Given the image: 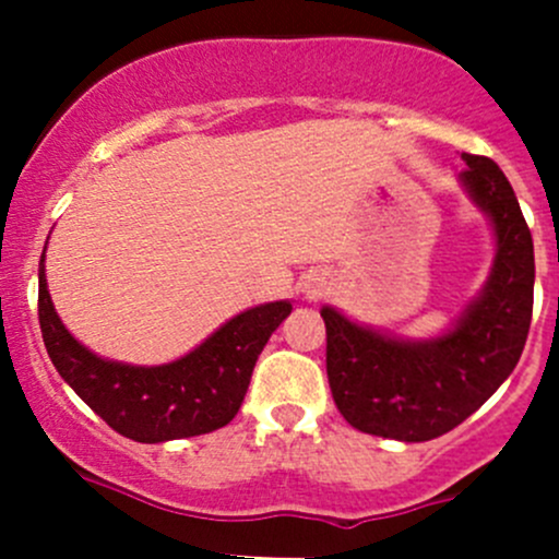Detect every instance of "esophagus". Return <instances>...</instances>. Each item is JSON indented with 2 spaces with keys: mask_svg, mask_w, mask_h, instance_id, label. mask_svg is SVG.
I'll list each match as a JSON object with an SVG mask.
<instances>
[{
  "mask_svg": "<svg viewBox=\"0 0 559 559\" xmlns=\"http://www.w3.org/2000/svg\"><path fill=\"white\" fill-rule=\"evenodd\" d=\"M308 295H311V297L319 295V286H308Z\"/></svg>",
  "mask_w": 559,
  "mask_h": 559,
  "instance_id": "34e87169",
  "label": "esophagus"
}]
</instances>
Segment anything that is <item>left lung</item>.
<instances>
[{
	"instance_id": "1",
	"label": "left lung",
	"mask_w": 559,
	"mask_h": 559,
	"mask_svg": "<svg viewBox=\"0 0 559 559\" xmlns=\"http://www.w3.org/2000/svg\"><path fill=\"white\" fill-rule=\"evenodd\" d=\"M462 183L498 235L492 275L452 332L436 341H394L332 308L326 379L343 419L370 436L432 441L481 408L522 357L533 319V235L514 189L487 156L462 154Z\"/></svg>"
}]
</instances>
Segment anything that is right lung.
Instances as JSON below:
<instances>
[{
  "label": "right lung",
  "mask_w": 559,
  "mask_h": 559,
  "mask_svg": "<svg viewBox=\"0 0 559 559\" xmlns=\"http://www.w3.org/2000/svg\"><path fill=\"white\" fill-rule=\"evenodd\" d=\"M37 311L50 362L78 397L123 438L162 443L205 436L235 419L257 357L292 306L267 302L243 311L194 352L159 368L107 362L81 346L53 311L43 264Z\"/></svg>",
  "instance_id": "obj_1"
}]
</instances>
